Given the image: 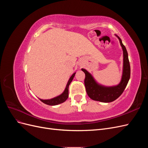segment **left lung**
I'll use <instances>...</instances> for the list:
<instances>
[{"mask_svg": "<svg viewBox=\"0 0 148 148\" xmlns=\"http://www.w3.org/2000/svg\"><path fill=\"white\" fill-rule=\"evenodd\" d=\"M119 40L123 50V72L120 83L116 86H106L98 83L90 73L84 69L82 70L85 73L84 85L88 96L94 101L102 102H110L117 99L122 95L130 78V65L128 52L122 40L115 34Z\"/></svg>", "mask_w": 148, "mask_h": 148, "instance_id": "left-lung-1", "label": "left lung"}]
</instances>
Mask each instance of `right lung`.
Wrapping results in <instances>:
<instances>
[{
	"label": "right lung",
	"instance_id": "1",
	"mask_svg": "<svg viewBox=\"0 0 148 148\" xmlns=\"http://www.w3.org/2000/svg\"><path fill=\"white\" fill-rule=\"evenodd\" d=\"M75 73H76V72L74 73L71 76L70 79H69L68 82H67L65 90L61 94V95H60L59 96H57L53 98H52V99H39L40 101H42L43 103H44V104H46L47 105H49V106H56V105H58V104H61V103H63L64 102H65L67 99H68V97H69V85H70V83L72 82V80L75 75Z\"/></svg>",
	"mask_w": 148,
	"mask_h": 148
}]
</instances>
